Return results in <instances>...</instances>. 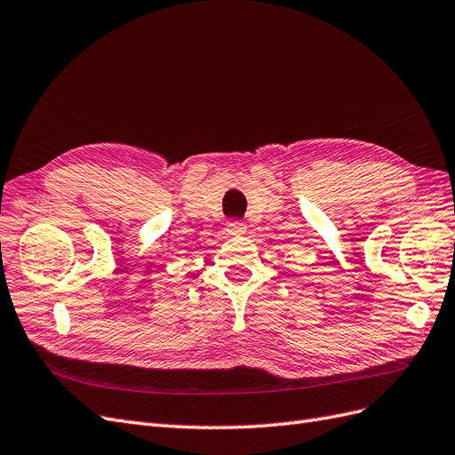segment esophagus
<instances>
[{"label": "esophagus", "mask_w": 455, "mask_h": 455, "mask_svg": "<svg viewBox=\"0 0 455 455\" xmlns=\"http://www.w3.org/2000/svg\"><path fill=\"white\" fill-rule=\"evenodd\" d=\"M226 231L229 233V235H243V233L246 231V228H244V224H241V222H229V224L226 226Z\"/></svg>", "instance_id": "obj_1"}]
</instances>
